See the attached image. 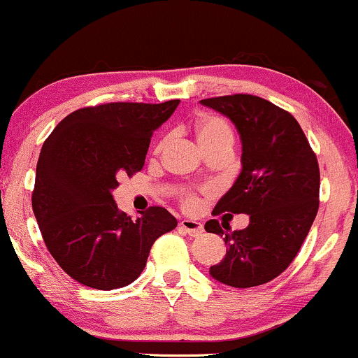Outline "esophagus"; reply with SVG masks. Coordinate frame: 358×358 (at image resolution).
Returning <instances> with one entry per match:
<instances>
[{
	"mask_svg": "<svg viewBox=\"0 0 358 358\" xmlns=\"http://www.w3.org/2000/svg\"><path fill=\"white\" fill-rule=\"evenodd\" d=\"M180 230H183L185 234H188L190 236H198L203 234V225L196 220H190V218H183L180 222Z\"/></svg>",
	"mask_w": 358,
	"mask_h": 358,
	"instance_id": "1",
	"label": "esophagus"
}]
</instances>
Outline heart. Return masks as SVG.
Here are the masks:
<instances>
[{
    "label": "heart",
    "mask_w": 358,
    "mask_h": 358,
    "mask_svg": "<svg viewBox=\"0 0 358 358\" xmlns=\"http://www.w3.org/2000/svg\"><path fill=\"white\" fill-rule=\"evenodd\" d=\"M193 133H195L198 145L203 150L215 145L234 143V135H231L228 123L213 115L198 116L193 123Z\"/></svg>",
    "instance_id": "obj_1"
}]
</instances>
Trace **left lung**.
<instances>
[{
	"label": "left lung",
	"instance_id": "1",
	"mask_svg": "<svg viewBox=\"0 0 358 358\" xmlns=\"http://www.w3.org/2000/svg\"><path fill=\"white\" fill-rule=\"evenodd\" d=\"M200 103L227 116L242 141V171L213 213L250 217L247 228L231 234L217 220L205 223L227 245L210 275L228 287L262 285L292 264L315 220L317 157L294 116L264 98L231 94Z\"/></svg>",
	"mask_w": 358,
	"mask_h": 358
}]
</instances>
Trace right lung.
<instances>
[{
    "label": "right lung",
    "mask_w": 358,
    "mask_h": 358,
    "mask_svg": "<svg viewBox=\"0 0 358 358\" xmlns=\"http://www.w3.org/2000/svg\"><path fill=\"white\" fill-rule=\"evenodd\" d=\"M180 100L106 103L73 111L43 143L33 213L46 248L76 282L96 290L140 277L152 245L176 218L152 206L131 218L113 200L118 176L140 171L155 130Z\"/></svg>",
    "instance_id": "add662e5"
}]
</instances>
